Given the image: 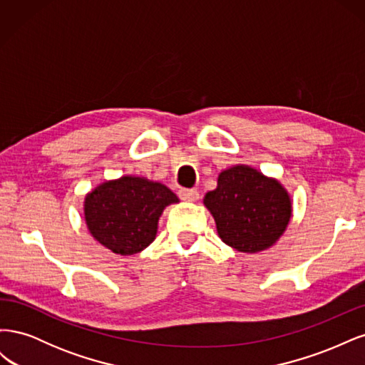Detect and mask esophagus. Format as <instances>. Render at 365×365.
Returning <instances> with one entry per match:
<instances>
[{"mask_svg":"<svg viewBox=\"0 0 365 365\" xmlns=\"http://www.w3.org/2000/svg\"><path fill=\"white\" fill-rule=\"evenodd\" d=\"M178 195L181 200H184L187 202H195L200 200V192H197L196 189H181L178 192Z\"/></svg>","mask_w":365,"mask_h":365,"instance_id":"obj_1","label":"esophagus"}]
</instances>
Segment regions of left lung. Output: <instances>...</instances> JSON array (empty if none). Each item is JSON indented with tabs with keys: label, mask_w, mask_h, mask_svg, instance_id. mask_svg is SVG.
<instances>
[{
	"label": "left lung",
	"mask_w": 365,
	"mask_h": 365,
	"mask_svg": "<svg viewBox=\"0 0 365 365\" xmlns=\"http://www.w3.org/2000/svg\"><path fill=\"white\" fill-rule=\"evenodd\" d=\"M204 205L215 217L219 237L250 254L275 244L292 215L284 187L242 164L219 173L217 187L204 196Z\"/></svg>",
	"instance_id": "8db88e82"
}]
</instances>
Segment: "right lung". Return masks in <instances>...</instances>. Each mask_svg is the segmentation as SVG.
Wrapping results in <instances>:
<instances>
[{
    "instance_id": "1",
    "label": "right lung",
    "mask_w": 365,
    "mask_h": 365,
    "mask_svg": "<svg viewBox=\"0 0 365 365\" xmlns=\"http://www.w3.org/2000/svg\"><path fill=\"white\" fill-rule=\"evenodd\" d=\"M178 202L176 195L141 176L105 181L85 197V220L91 236L115 254L130 256L157 236L163 210Z\"/></svg>"
}]
</instances>
